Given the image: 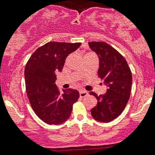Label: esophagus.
Returning <instances> with one entry per match:
<instances>
[{
  "label": "esophagus",
  "mask_w": 155,
  "mask_h": 155,
  "mask_svg": "<svg viewBox=\"0 0 155 155\" xmlns=\"http://www.w3.org/2000/svg\"><path fill=\"white\" fill-rule=\"evenodd\" d=\"M87 95H88V92H86V91H81V92H79V96H80L81 98L86 97Z\"/></svg>",
  "instance_id": "esophagus-1"
}]
</instances>
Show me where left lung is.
<instances>
[{
    "mask_svg": "<svg viewBox=\"0 0 155 155\" xmlns=\"http://www.w3.org/2000/svg\"><path fill=\"white\" fill-rule=\"evenodd\" d=\"M89 48L99 60L98 76L107 86L106 93L98 95L90 92L98 102L91 109L94 119L110 122L119 116L131 95L132 75L127 61L115 49L105 42H91Z\"/></svg>",
    "mask_w": 155,
    "mask_h": 155,
    "instance_id": "8db88e82",
    "label": "left lung"
}]
</instances>
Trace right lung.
<instances>
[{
    "label": "right lung",
    "mask_w": 155,
    "mask_h": 155,
    "mask_svg": "<svg viewBox=\"0 0 155 155\" xmlns=\"http://www.w3.org/2000/svg\"><path fill=\"white\" fill-rule=\"evenodd\" d=\"M81 43L49 42L37 49L29 59L25 70L26 90L36 115L49 125H60L70 117L73 105L79 98L76 89L60 94L56 73L61 72L65 60Z\"/></svg>",
    "instance_id": "obj_1"
}]
</instances>
